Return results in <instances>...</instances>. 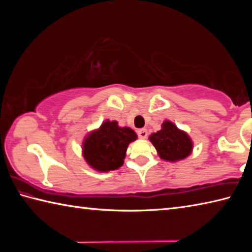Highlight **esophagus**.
Segmentation results:
<instances>
[{
  "mask_svg": "<svg viewBox=\"0 0 252 252\" xmlns=\"http://www.w3.org/2000/svg\"><path fill=\"white\" fill-rule=\"evenodd\" d=\"M147 135H148V132H147L146 129H139L138 130V136L140 139H142V140L146 139Z\"/></svg>",
  "mask_w": 252,
  "mask_h": 252,
  "instance_id": "obj_1",
  "label": "esophagus"
}]
</instances>
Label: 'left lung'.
Returning <instances> with one entry per match:
<instances>
[{
	"label": "left lung",
	"instance_id": "left-lung-1",
	"mask_svg": "<svg viewBox=\"0 0 252 252\" xmlns=\"http://www.w3.org/2000/svg\"><path fill=\"white\" fill-rule=\"evenodd\" d=\"M149 140L156 148L158 156L164 161H181L193 150V142L189 134L169 120L163 121L161 130L152 133Z\"/></svg>",
	"mask_w": 252,
	"mask_h": 252
}]
</instances>
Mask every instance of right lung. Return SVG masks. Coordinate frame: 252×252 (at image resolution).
Instances as JSON below:
<instances>
[{
  "mask_svg": "<svg viewBox=\"0 0 252 252\" xmlns=\"http://www.w3.org/2000/svg\"><path fill=\"white\" fill-rule=\"evenodd\" d=\"M138 139L129 126H120L117 121L105 120L89 132L82 142V156L90 167L99 172L117 170L125 162L126 149Z\"/></svg>",
  "mask_w": 252,
  "mask_h": 252,
  "instance_id": "right-lung-1",
  "label": "right lung"
}]
</instances>
